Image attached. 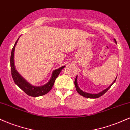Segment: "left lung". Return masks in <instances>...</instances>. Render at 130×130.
I'll use <instances>...</instances> for the list:
<instances>
[{
    "label": "left lung",
    "mask_w": 130,
    "mask_h": 130,
    "mask_svg": "<svg viewBox=\"0 0 130 130\" xmlns=\"http://www.w3.org/2000/svg\"><path fill=\"white\" fill-rule=\"evenodd\" d=\"M114 40H115V43H117V42H116V41L115 39H114ZM116 78H117V77H116V79H115V80H114L113 82H112V84H111V85L109 86V87H108V88H107L106 89H105L104 90L102 91L101 92H100V93H97V94H91V93H86V92L83 91L82 90H80V88H79V85H78V84H77V76H76V79H75L74 85H75V87H76V91H77V93H79L80 95H81V96H83V97H85V98H93V99H95V98H99V97H101V96H102V95H104V94L106 92H107V91L110 88V87L112 85V84H113L115 82L116 80Z\"/></svg>",
    "instance_id": "left-lung-1"
}]
</instances>
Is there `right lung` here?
Instances as JSON below:
<instances>
[{"instance_id": "1", "label": "right lung", "mask_w": 130, "mask_h": 130, "mask_svg": "<svg viewBox=\"0 0 130 130\" xmlns=\"http://www.w3.org/2000/svg\"><path fill=\"white\" fill-rule=\"evenodd\" d=\"M18 39L17 41L15 42L14 46L12 49L11 54L10 57V65H11V75L12 79L14 81L15 84L18 86L19 88L22 90L23 91L29 96L32 97H39L43 96V95L46 94L52 88L54 83L55 82L56 78L60 74L62 69L65 68V66H62L58 68L53 70L52 73H51V77L49 81L44 84V85L41 86H34L31 85L30 83L26 81L25 79L23 78L22 76L18 73L16 69H15L14 65V51L15 47L16 46L17 43L19 39Z\"/></svg>"}]
</instances>
